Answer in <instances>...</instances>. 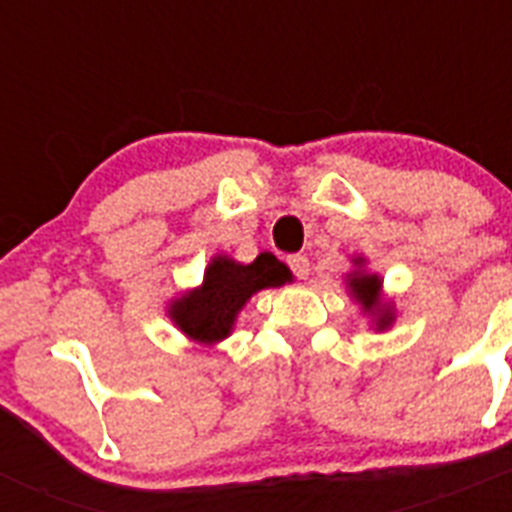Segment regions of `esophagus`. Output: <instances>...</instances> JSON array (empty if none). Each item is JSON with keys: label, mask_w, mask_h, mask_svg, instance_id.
I'll return each instance as SVG.
<instances>
[{"label": "esophagus", "mask_w": 512, "mask_h": 512, "mask_svg": "<svg viewBox=\"0 0 512 512\" xmlns=\"http://www.w3.org/2000/svg\"><path fill=\"white\" fill-rule=\"evenodd\" d=\"M287 264H289V269H292V274H295V277L307 279V274H310V261H307V256H302V253L289 256Z\"/></svg>", "instance_id": "34e87169"}]
</instances>
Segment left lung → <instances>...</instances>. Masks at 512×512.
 I'll list each match as a JSON object with an SVG mask.
<instances>
[{
	"label": "left lung",
	"mask_w": 512,
	"mask_h": 512,
	"mask_svg": "<svg viewBox=\"0 0 512 512\" xmlns=\"http://www.w3.org/2000/svg\"><path fill=\"white\" fill-rule=\"evenodd\" d=\"M356 266H364V259H354ZM351 297L361 305V310L369 312L374 320V330H387L395 323V307L382 297V279L377 274H366L356 269L346 277Z\"/></svg>",
	"instance_id": "obj_1"
}]
</instances>
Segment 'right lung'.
Instances as JSON below:
<instances>
[{"mask_svg": "<svg viewBox=\"0 0 512 512\" xmlns=\"http://www.w3.org/2000/svg\"><path fill=\"white\" fill-rule=\"evenodd\" d=\"M292 282V271L271 253H259L251 264L215 256L197 289L171 300L169 318L189 341L215 346L230 336L238 312L256 292Z\"/></svg>", "mask_w": 512, "mask_h": 512, "instance_id": "add662e5", "label": "right lung"}]
</instances>
